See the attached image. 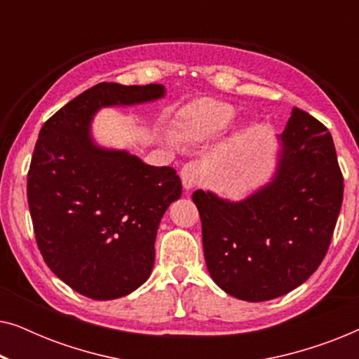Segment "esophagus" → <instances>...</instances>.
Returning a JSON list of instances; mask_svg holds the SVG:
<instances>
[{"instance_id": "34e87169", "label": "esophagus", "mask_w": 359, "mask_h": 359, "mask_svg": "<svg viewBox=\"0 0 359 359\" xmlns=\"http://www.w3.org/2000/svg\"><path fill=\"white\" fill-rule=\"evenodd\" d=\"M199 175H201V170L196 161H189V163H186L183 168H181V181H183L184 189L194 188L199 181Z\"/></svg>"}]
</instances>
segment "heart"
<instances>
[{
	"mask_svg": "<svg viewBox=\"0 0 359 359\" xmlns=\"http://www.w3.org/2000/svg\"><path fill=\"white\" fill-rule=\"evenodd\" d=\"M235 119V109L229 102L203 97L181 109L176 119V135L184 142L210 140Z\"/></svg>",
	"mask_w": 359,
	"mask_h": 359,
	"instance_id": "1",
	"label": "heart"
}]
</instances>
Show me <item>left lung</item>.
Here are the masks:
<instances>
[{
    "label": "left lung",
    "instance_id": "8db88e82",
    "mask_svg": "<svg viewBox=\"0 0 359 359\" xmlns=\"http://www.w3.org/2000/svg\"><path fill=\"white\" fill-rule=\"evenodd\" d=\"M274 180L242 203L194 191L205 264L230 296L262 302L287 294L320 266L343 201L332 134L294 107Z\"/></svg>",
    "mask_w": 359,
    "mask_h": 359
}]
</instances>
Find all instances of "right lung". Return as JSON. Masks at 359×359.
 I'll return each instance as SVG.
<instances>
[{
    "label": "right lung",
    "mask_w": 359,
    "mask_h": 359,
    "mask_svg": "<svg viewBox=\"0 0 359 359\" xmlns=\"http://www.w3.org/2000/svg\"><path fill=\"white\" fill-rule=\"evenodd\" d=\"M161 85L97 83L43 122L27 171V204L47 266L83 296L106 301L150 276L161 215L181 196L171 166L93 145L90 121L102 106L163 96Z\"/></svg>",
    "instance_id": "1"
}]
</instances>
